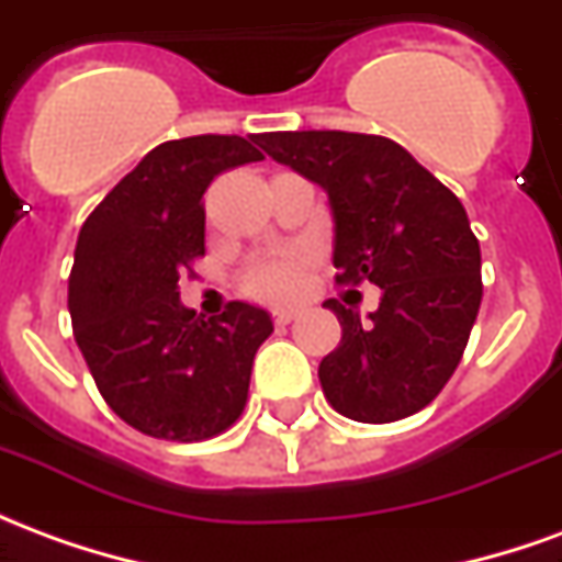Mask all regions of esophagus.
Returning a JSON list of instances; mask_svg holds the SVG:
<instances>
[{"label": "esophagus", "instance_id": "34e87169", "mask_svg": "<svg viewBox=\"0 0 562 562\" xmlns=\"http://www.w3.org/2000/svg\"><path fill=\"white\" fill-rule=\"evenodd\" d=\"M292 318H297V310H294V306H280V310H273V322H277V325H289Z\"/></svg>", "mask_w": 562, "mask_h": 562}]
</instances>
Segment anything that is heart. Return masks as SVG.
<instances>
[{
    "mask_svg": "<svg viewBox=\"0 0 562 562\" xmlns=\"http://www.w3.org/2000/svg\"><path fill=\"white\" fill-rule=\"evenodd\" d=\"M310 277V258L297 249L273 252V256L256 258L244 273V289L261 301H292L304 292Z\"/></svg>",
    "mask_w": 562,
    "mask_h": 562,
    "instance_id": "b5f03b06",
    "label": "heart"
}]
</instances>
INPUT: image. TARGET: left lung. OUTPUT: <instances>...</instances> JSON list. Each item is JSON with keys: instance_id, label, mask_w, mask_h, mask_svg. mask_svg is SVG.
<instances>
[{"instance_id": "obj_1", "label": "left lung", "mask_w": 562, "mask_h": 562, "mask_svg": "<svg viewBox=\"0 0 562 562\" xmlns=\"http://www.w3.org/2000/svg\"><path fill=\"white\" fill-rule=\"evenodd\" d=\"M258 144L328 192L337 282L382 289L364 318L325 304L342 328L318 364L328 403L364 424L424 409L460 364L482 304V249L463 204L391 138L268 132Z\"/></svg>"}]
</instances>
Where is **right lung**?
I'll return each instance as SVG.
<instances>
[{
	"label": "right lung",
	"mask_w": 562,
	"mask_h": 562,
	"mask_svg": "<svg viewBox=\"0 0 562 562\" xmlns=\"http://www.w3.org/2000/svg\"><path fill=\"white\" fill-rule=\"evenodd\" d=\"M258 135L165 140L83 222L68 313L104 403L135 430L198 442L244 413L249 373L273 322L232 301L216 318L180 304V273L204 256V204L216 173L265 159Z\"/></svg>",
	"instance_id": "right-lung-1"
}]
</instances>
